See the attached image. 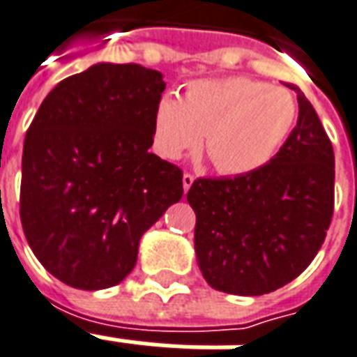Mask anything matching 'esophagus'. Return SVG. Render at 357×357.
<instances>
[{
    "label": "esophagus",
    "mask_w": 357,
    "mask_h": 357,
    "mask_svg": "<svg viewBox=\"0 0 357 357\" xmlns=\"http://www.w3.org/2000/svg\"><path fill=\"white\" fill-rule=\"evenodd\" d=\"M192 183H195V176H192V174H183V190L185 192L190 189V185Z\"/></svg>",
    "instance_id": "34e87169"
}]
</instances>
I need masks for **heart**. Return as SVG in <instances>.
I'll return each mask as SVG.
<instances>
[{
  "mask_svg": "<svg viewBox=\"0 0 357 357\" xmlns=\"http://www.w3.org/2000/svg\"><path fill=\"white\" fill-rule=\"evenodd\" d=\"M298 116L292 95L249 78L192 82L183 95H162L153 112V146L176 160L204 140L215 170L247 176L281 149Z\"/></svg>",
  "mask_w": 357,
  "mask_h": 357,
  "instance_id": "obj_1",
  "label": "heart"
}]
</instances>
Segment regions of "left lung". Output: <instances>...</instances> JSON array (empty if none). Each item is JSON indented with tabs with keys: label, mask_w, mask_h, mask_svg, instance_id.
I'll return each mask as SVG.
<instances>
[{
	"label": "left lung",
	"mask_w": 357,
	"mask_h": 357,
	"mask_svg": "<svg viewBox=\"0 0 357 357\" xmlns=\"http://www.w3.org/2000/svg\"><path fill=\"white\" fill-rule=\"evenodd\" d=\"M299 116L266 167L236 178H198L187 202L197 213L195 251L208 284L262 296L305 271L333 215L335 155L299 88Z\"/></svg>",
	"instance_id": "obj_1"
}]
</instances>
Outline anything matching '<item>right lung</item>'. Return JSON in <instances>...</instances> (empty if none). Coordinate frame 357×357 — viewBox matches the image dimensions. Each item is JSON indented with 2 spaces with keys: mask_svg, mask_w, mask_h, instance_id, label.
<instances>
[{
  "mask_svg": "<svg viewBox=\"0 0 357 357\" xmlns=\"http://www.w3.org/2000/svg\"><path fill=\"white\" fill-rule=\"evenodd\" d=\"M167 84L97 63L46 95L24 140L20 221L46 271L80 290L129 275L142 234L183 197V172L149 153Z\"/></svg>",
  "mask_w": 357,
  "mask_h": 357,
  "instance_id": "obj_1",
  "label": "right lung"
}]
</instances>
